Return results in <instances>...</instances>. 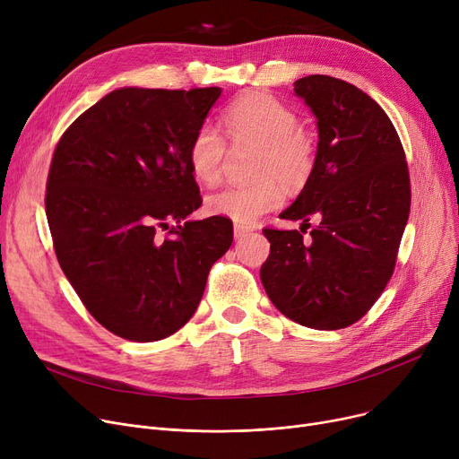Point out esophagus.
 I'll list each match as a JSON object with an SVG mask.
<instances>
[{
	"label": "esophagus",
	"mask_w": 459,
	"mask_h": 459,
	"mask_svg": "<svg viewBox=\"0 0 459 459\" xmlns=\"http://www.w3.org/2000/svg\"><path fill=\"white\" fill-rule=\"evenodd\" d=\"M253 229L251 227H244V225H236L234 227V238L236 239H242V238H246L249 232H251Z\"/></svg>",
	"instance_id": "esophagus-1"
}]
</instances>
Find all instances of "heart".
<instances>
[{"mask_svg": "<svg viewBox=\"0 0 459 459\" xmlns=\"http://www.w3.org/2000/svg\"><path fill=\"white\" fill-rule=\"evenodd\" d=\"M223 126L234 147H258L251 186H229L212 193L206 210L236 225H251L260 215L282 204V186L301 187L312 175L316 144L299 126L298 113L268 92H249L223 113ZM227 158V141L212 125L193 134L187 160L191 173L204 184L220 180Z\"/></svg>", "mask_w": 459, "mask_h": 459, "instance_id": "1", "label": "heart"}]
</instances>
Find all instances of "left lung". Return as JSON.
Segmentation results:
<instances>
[{"instance_id":"obj_1","label":"left lung","mask_w":459,"mask_h":459,"mask_svg":"<svg viewBox=\"0 0 459 459\" xmlns=\"http://www.w3.org/2000/svg\"><path fill=\"white\" fill-rule=\"evenodd\" d=\"M316 117L312 175L279 217L321 223L299 230L264 229L270 256L260 279L272 303L310 329H342L363 318L387 286L411 206L400 137L372 99L331 76L294 83Z\"/></svg>"}]
</instances>
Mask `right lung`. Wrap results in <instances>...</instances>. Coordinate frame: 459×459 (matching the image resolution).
Returning a JSON list of instances; mask_svg holds the SVG:
<instances>
[{
    "instance_id": "obj_1",
    "label": "right lung",
    "mask_w": 459,
    "mask_h": 459,
    "mask_svg": "<svg viewBox=\"0 0 459 459\" xmlns=\"http://www.w3.org/2000/svg\"><path fill=\"white\" fill-rule=\"evenodd\" d=\"M220 94L117 89L56 147L46 217L59 266L92 318L126 341H161L186 325L232 244L227 217L187 220L203 204L187 149Z\"/></svg>"
}]
</instances>
